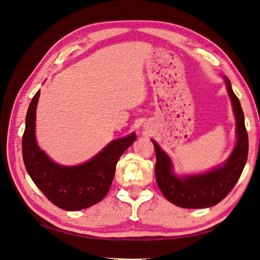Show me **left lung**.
<instances>
[{
  "mask_svg": "<svg viewBox=\"0 0 260 260\" xmlns=\"http://www.w3.org/2000/svg\"><path fill=\"white\" fill-rule=\"evenodd\" d=\"M231 100L237 121V143L228 159L203 174L177 175L170 157L154 140L156 153L155 176L159 190L170 203L182 208H207L215 206L231 192L245 167L248 155V137L244 113L230 80L222 76Z\"/></svg>",
  "mask_w": 260,
  "mask_h": 260,
  "instance_id": "8db88e82",
  "label": "left lung"
}]
</instances>
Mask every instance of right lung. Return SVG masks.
<instances>
[{
	"label": "right lung",
	"instance_id": "obj_1",
	"mask_svg": "<svg viewBox=\"0 0 260 260\" xmlns=\"http://www.w3.org/2000/svg\"><path fill=\"white\" fill-rule=\"evenodd\" d=\"M40 91L36 93L26 116L22 137V158L28 175L55 206L75 211L93 206L103 200L111 188L116 165L137 139L131 135L109 142L88 161L64 166L52 160L39 147L36 139V112Z\"/></svg>",
	"mask_w": 260,
	"mask_h": 260
}]
</instances>
